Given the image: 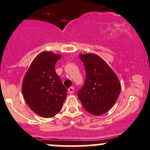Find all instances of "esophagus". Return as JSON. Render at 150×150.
Masks as SVG:
<instances>
[{"label":"esophagus","instance_id":"1","mask_svg":"<svg viewBox=\"0 0 150 150\" xmlns=\"http://www.w3.org/2000/svg\"><path fill=\"white\" fill-rule=\"evenodd\" d=\"M68 91H69V94H72V93H74V91H75V89H74L73 87H69V88H68Z\"/></svg>","mask_w":150,"mask_h":150}]
</instances>
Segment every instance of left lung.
I'll use <instances>...</instances> for the list:
<instances>
[{
    "label": "left lung",
    "mask_w": 150,
    "mask_h": 150,
    "mask_svg": "<svg viewBox=\"0 0 150 150\" xmlns=\"http://www.w3.org/2000/svg\"><path fill=\"white\" fill-rule=\"evenodd\" d=\"M86 69V80L78 97L93 115L105 114L115 104L121 91L118 78L102 58L94 53L80 54Z\"/></svg>",
    "instance_id": "1"
}]
</instances>
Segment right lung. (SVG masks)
<instances>
[{
	"mask_svg": "<svg viewBox=\"0 0 150 150\" xmlns=\"http://www.w3.org/2000/svg\"><path fill=\"white\" fill-rule=\"evenodd\" d=\"M62 56L44 51L36 56L25 75L22 92L28 107L45 118L54 117L62 108L67 94L55 71Z\"/></svg>",
	"mask_w": 150,
	"mask_h": 150,
	"instance_id": "add662e5",
	"label": "right lung"
}]
</instances>
